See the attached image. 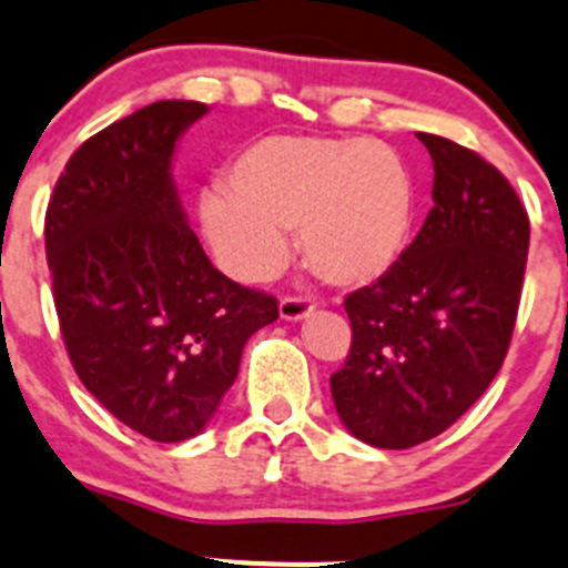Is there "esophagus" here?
<instances>
[{"label": "esophagus", "instance_id": "esophagus-1", "mask_svg": "<svg viewBox=\"0 0 568 568\" xmlns=\"http://www.w3.org/2000/svg\"><path fill=\"white\" fill-rule=\"evenodd\" d=\"M312 312H314V303L301 295H284L282 303H278V314H282V320H303Z\"/></svg>", "mask_w": 568, "mask_h": 568}]
</instances>
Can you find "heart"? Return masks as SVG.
<instances>
[{"label": "heart", "instance_id": "1", "mask_svg": "<svg viewBox=\"0 0 568 568\" xmlns=\"http://www.w3.org/2000/svg\"><path fill=\"white\" fill-rule=\"evenodd\" d=\"M201 223L234 276L276 273L297 226L314 276L364 286L406 251L414 182L403 156L381 140L273 134L240 151L229 187L206 190Z\"/></svg>", "mask_w": 568, "mask_h": 568}]
</instances>
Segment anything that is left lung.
<instances>
[{
	"mask_svg": "<svg viewBox=\"0 0 568 568\" xmlns=\"http://www.w3.org/2000/svg\"><path fill=\"white\" fill-rule=\"evenodd\" d=\"M434 160V210L397 265L345 297L353 342L331 375L345 428L406 450L450 428L488 389L519 312L530 221L475 151L417 132Z\"/></svg>",
	"mask_w": 568,
	"mask_h": 568,
	"instance_id": "1",
	"label": "left lung"
}]
</instances>
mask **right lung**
Segmentation results:
<instances>
[{"label": "right lung", "instance_id": "right-lung-1", "mask_svg": "<svg viewBox=\"0 0 568 568\" xmlns=\"http://www.w3.org/2000/svg\"><path fill=\"white\" fill-rule=\"evenodd\" d=\"M201 101H154L88 138L47 210L65 351L95 400L154 442L201 434L276 297L212 267L171 176Z\"/></svg>", "mask_w": 568, "mask_h": 568}]
</instances>
